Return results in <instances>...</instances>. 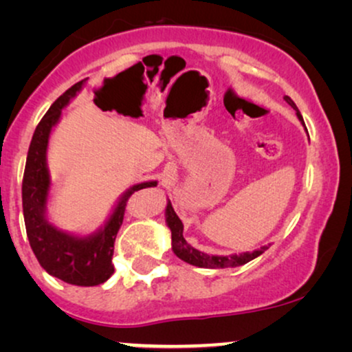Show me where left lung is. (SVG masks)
I'll list each match as a JSON object with an SVG mask.
<instances>
[{
    "label": "left lung",
    "mask_w": 352,
    "mask_h": 352,
    "mask_svg": "<svg viewBox=\"0 0 352 352\" xmlns=\"http://www.w3.org/2000/svg\"><path fill=\"white\" fill-rule=\"evenodd\" d=\"M285 100L292 105L293 109L296 110L298 118L300 122L305 124V120H302L300 110L296 109V105L293 100L285 96ZM166 223L168 228L171 229V245H173V252L182 261L192 264V266H199V267H208V269H224V267H235V266H242V264H247L252 259L258 258L259 254H263L266 252L267 247H261L259 250H254L253 253H242V254H232V256H210V254L201 253L199 250H195L194 247H190L189 243L186 242L184 235H182V230H184V226H182L181 219L177 218L176 211L173 210L171 201H168L166 205Z\"/></svg>",
    "instance_id": "obj_1"
}]
</instances>
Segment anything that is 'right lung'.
Returning a JSON list of instances; mask_svg holds the SVG:
<instances>
[{
	"mask_svg": "<svg viewBox=\"0 0 352 352\" xmlns=\"http://www.w3.org/2000/svg\"><path fill=\"white\" fill-rule=\"evenodd\" d=\"M81 80L65 91L38 123L27 153L22 181V206L27 237L38 263L52 277L72 285L94 287L104 283L113 274V245L123 224L126 204L134 192L157 186L155 181L142 182L129 189L118 201L113 214L100 232L88 239L57 230L46 221V197L50 189V173L46 168V147L50 133L60 117L62 109L81 89Z\"/></svg>",
	"mask_w": 352,
	"mask_h": 352,
	"instance_id": "right-lung-1",
	"label": "right lung"
}]
</instances>
